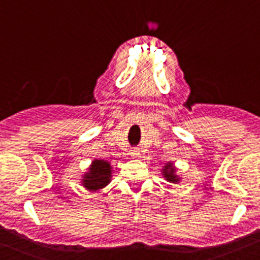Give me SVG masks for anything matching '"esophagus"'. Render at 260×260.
I'll use <instances>...</instances> for the list:
<instances>
[{"mask_svg":"<svg viewBox=\"0 0 260 260\" xmlns=\"http://www.w3.org/2000/svg\"><path fill=\"white\" fill-rule=\"evenodd\" d=\"M130 153H132L133 157H139V155H141V150H139V148H133Z\"/></svg>","mask_w":260,"mask_h":260,"instance_id":"34e87169","label":"esophagus"}]
</instances>
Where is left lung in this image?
<instances>
[{"label":"left lung","mask_w":260,"mask_h":260,"mask_svg":"<svg viewBox=\"0 0 260 260\" xmlns=\"http://www.w3.org/2000/svg\"><path fill=\"white\" fill-rule=\"evenodd\" d=\"M162 174H164L165 180H167L168 182L177 183L178 181H180L178 176L176 174V168L173 167V164H172V162H168V164L165 165L164 169H162Z\"/></svg>","instance_id":"obj_1"}]
</instances>
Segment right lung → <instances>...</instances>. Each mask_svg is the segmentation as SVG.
Masks as SVG:
<instances>
[{
	"label": "right lung",
	"instance_id": "obj_1",
	"mask_svg": "<svg viewBox=\"0 0 260 260\" xmlns=\"http://www.w3.org/2000/svg\"><path fill=\"white\" fill-rule=\"evenodd\" d=\"M110 177H112V167L109 162L104 160H93L89 171L84 174L82 182L86 189L96 191L110 182Z\"/></svg>",
	"mask_w": 260,
	"mask_h": 260
}]
</instances>
